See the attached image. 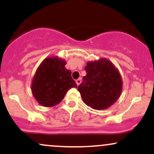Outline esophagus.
<instances>
[{
  "label": "esophagus",
  "mask_w": 154,
  "mask_h": 154,
  "mask_svg": "<svg viewBox=\"0 0 154 154\" xmlns=\"http://www.w3.org/2000/svg\"><path fill=\"white\" fill-rule=\"evenodd\" d=\"M81 82H82V79H81V78L77 79V80H76V83H77V85H79L81 84Z\"/></svg>",
  "instance_id": "34e87169"
}]
</instances>
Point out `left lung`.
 <instances>
[{
    "mask_svg": "<svg viewBox=\"0 0 154 154\" xmlns=\"http://www.w3.org/2000/svg\"><path fill=\"white\" fill-rule=\"evenodd\" d=\"M85 70L87 75L77 88L84 103L95 110L112 106L122 91V79L118 69L111 61L101 58L88 61Z\"/></svg>",
    "mask_w": 154,
    "mask_h": 154,
    "instance_id": "1",
    "label": "left lung"
}]
</instances>
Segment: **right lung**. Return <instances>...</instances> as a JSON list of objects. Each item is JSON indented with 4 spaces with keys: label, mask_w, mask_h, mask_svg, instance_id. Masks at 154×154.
Here are the masks:
<instances>
[{
    "label": "right lung",
    "mask_w": 154,
    "mask_h": 154,
    "mask_svg": "<svg viewBox=\"0 0 154 154\" xmlns=\"http://www.w3.org/2000/svg\"><path fill=\"white\" fill-rule=\"evenodd\" d=\"M64 59L58 56L48 57L39 65L32 82V93L39 104L45 107L57 105L67 91L77 88L72 72L66 69Z\"/></svg>",
    "instance_id": "obj_1"
}]
</instances>
